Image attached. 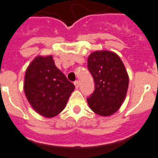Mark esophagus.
<instances>
[{
    "label": "esophagus",
    "instance_id": "obj_1",
    "mask_svg": "<svg viewBox=\"0 0 158 158\" xmlns=\"http://www.w3.org/2000/svg\"><path fill=\"white\" fill-rule=\"evenodd\" d=\"M74 84H75V86H76V89H78V88H79V81H75Z\"/></svg>",
    "mask_w": 158,
    "mask_h": 158
}]
</instances>
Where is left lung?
<instances>
[{"label":"left lung","instance_id":"left-lung-1","mask_svg":"<svg viewBox=\"0 0 158 158\" xmlns=\"http://www.w3.org/2000/svg\"><path fill=\"white\" fill-rule=\"evenodd\" d=\"M87 67L95 82L94 91L87 98L89 108L100 116L113 114L121 106L128 88L124 64L116 53L102 50L89 55Z\"/></svg>","mask_w":158,"mask_h":158}]
</instances>
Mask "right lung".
Masks as SVG:
<instances>
[{"instance_id":"add662e5","label":"right lung","mask_w":158,"mask_h":158,"mask_svg":"<svg viewBox=\"0 0 158 158\" xmlns=\"http://www.w3.org/2000/svg\"><path fill=\"white\" fill-rule=\"evenodd\" d=\"M23 89L37 113L51 118L64 109L75 86L56 68L52 56H38L27 69Z\"/></svg>"}]
</instances>
